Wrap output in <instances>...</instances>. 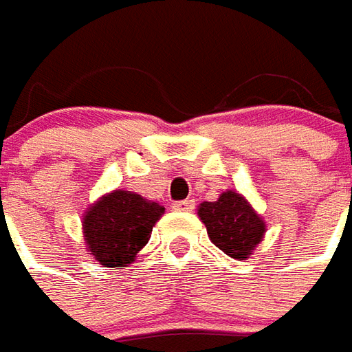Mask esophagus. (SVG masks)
Returning a JSON list of instances; mask_svg holds the SVG:
<instances>
[{"label": "esophagus", "mask_w": 352, "mask_h": 352, "mask_svg": "<svg viewBox=\"0 0 352 352\" xmlns=\"http://www.w3.org/2000/svg\"><path fill=\"white\" fill-rule=\"evenodd\" d=\"M172 207L176 211H192V209H195V201L193 199H184V201H176Z\"/></svg>", "instance_id": "34e87169"}]
</instances>
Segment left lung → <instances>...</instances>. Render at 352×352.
<instances>
[{
	"instance_id": "1",
	"label": "left lung",
	"mask_w": 352,
	"mask_h": 352,
	"mask_svg": "<svg viewBox=\"0 0 352 352\" xmlns=\"http://www.w3.org/2000/svg\"><path fill=\"white\" fill-rule=\"evenodd\" d=\"M199 217L214 246L234 259L250 258L265 232V223L246 199L234 192L221 193L217 201L199 205Z\"/></svg>"
}]
</instances>
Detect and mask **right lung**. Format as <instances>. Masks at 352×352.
Instances as JSON below:
<instances>
[{"label": "right lung", "instance_id": "obj_1", "mask_svg": "<svg viewBox=\"0 0 352 352\" xmlns=\"http://www.w3.org/2000/svg\"><path fill=\"white\" fill-rule=\"evenodd\" d=\"M164 207L124 190L104 195L82 219L85 242L106 267L131 263L151 238Z\"/></svg>", "mask_w": 352, "mask_h": 352}]
</instances>
